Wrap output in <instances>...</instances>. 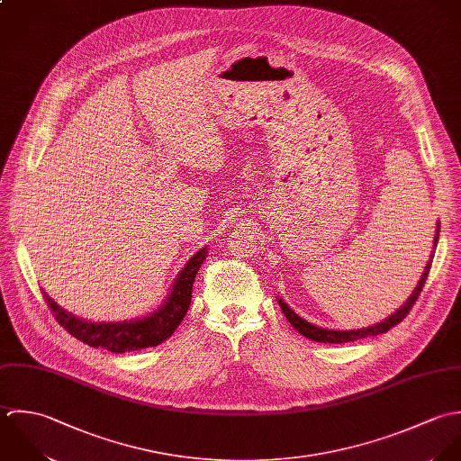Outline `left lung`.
Masks as SVG:
<instances>
[{
  "label": "left lung",
  "mask_w": 461,
  "mask_h": 461,
  "mask_svg": "<svg viewBox=\"0 0 461 461\" xmlns=\"http://www.w3.org/2000/svg\"><path fill=\"white\" fill-rule=\"evenodd\" d=\"M438 235H440V222H437V233H435V239H433V251H431V257L424 267V273L419 279L415 290L411 292V295L406 299V303H402L401 308H397L392 315H388L386 319H383L381 322L374 324V326H367V328H360V330H326V328H319L308 321H304L303 317H299L281 297H277V303L285 313V317L288 319V322L306 339L313 340V342H324V344H346V342H355L358 339H366V337H375V335H381V333H386L390 328H393L395 324H399L406 315L408 312L411 310V306L415 304L419 294L422 292V286L428 279L429 275V269H431V262H433V257H435V249H437V244H438Z\"/></svg>",
  "instance_id": "left-lung-1"
}]
</instances>
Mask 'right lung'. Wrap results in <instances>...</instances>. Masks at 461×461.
Here are the masks:
<instances>
[{
    "label": "right lung",
    "instance_id": "1",
    "mask_svg": "<svg viewBox=\"0 0 461 461\" xmlns=\"http://www.w3.org/2000/svg\"><path fill=\"white\" fill-rule=\"evenodd\" d=\"M208 248H201L184 266L180 275L175 277L167 299L151 313L119 322H91L73 315L55 303L50 294H44L48 306L53 310L55 319L78 340L91 348H103L110 353L139 351L155 348L166 342L184 321L192 299V285L201 264L206 260Z\"/></svg>",
    "mask_w": 461,
    "mask_h": 461
}]
</instances>
